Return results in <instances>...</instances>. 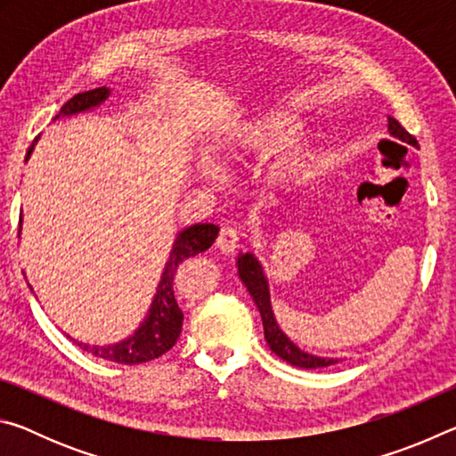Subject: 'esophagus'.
<instances>
[{"label":"esophagus","mask_w":456,"mask_h":456,"mask_svg":"<svg viewBox=\"0 0 456 456\" xmlns=\"http://www.w3.org/2000/svg\"><path fill=\"white\" fill-rule=\"evenodd\" d=\"M239 239H241V231L233 225H225L221 229L217 237V247L223 253H233L239 247Z\"/></svg>","instance_id":"34e87169"}]
</instances>
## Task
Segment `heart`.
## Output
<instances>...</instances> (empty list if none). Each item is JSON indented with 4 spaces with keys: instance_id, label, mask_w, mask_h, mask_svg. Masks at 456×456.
Instances as JSON below:
<instances>
[{
    "instance_id": "b5f03b06",
    "label": "heart",
    "mask_w": 456,
    "mask_h": 456,
    "mask_svg": "<svg viewBox=\"0 0 456 456\" xmlns=\"http://www.w3.org/2000/svg\"><path fill=\"white\" fill-rule=\"evenodd\" d=\"M302 118L293 112L259 114V117L245 122V125L229 138L227 144L223 146V151L219 152V157L223 163H227L229 159L239 157V154L272 152L275 149H280V146L291 142L293 138H297V134L302 133ZM310 160L312 154L307 151L291 149L275 160L272 173L277 181H289L299 173H304L305 167L310 165ZM197 171L207 181H217V168H215L209 160H200Z\"/></svg>"
}]
</instances>
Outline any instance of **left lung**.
Wrapping results in <instances>:
<instances>
[{
    "mask_svg": "<svg viewBox=\"0 0 456 456\" xmlns=\"http://www.w3.org/2000/svg\"><path fill=\"white\" fill-rule=\"evenodd\" d=\"M388 133L392 138H396L400 142H406L419 149V142L416 138L406 133L403 125L396 118L388 117ZM237 275L239 280L243 281L247 291L251 293L253 302H256L257 310L261 314V322H264V334L269 344V348L280 356L281 360L288 362L291 366L297 368H305V370H314V368H328L331 364H338V358H322V356H314V354L305 352L291 342V339L283 334V330L277 326V320L273 315V307H272V296H269V283L267 277L264 273V267H261L259 259L253 256L251 251L247 253H239L237 257Z\"/></svg>",
    "mask_w": 456,
    "mask_h": 456,
    "instance_id": "obj_1",
    "label": "left lung"
}]
</instances>
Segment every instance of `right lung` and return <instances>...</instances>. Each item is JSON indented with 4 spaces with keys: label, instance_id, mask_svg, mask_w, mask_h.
Instances as JSON below:
<instances>
[{
    "label": "right lung",
    "instance_id": "obj_1",
    "mask_svg": "<svg viewBox=\"0 0 456 456\" xmlns=\"http://www.w3.org/2000/svg\"><path fill=\"white\" fill-rule=\"evenodd\" d=\"M110 88H94L88 92H82V94H76L74 98L68 100V102L60 108L56 118H68L74 117V114H82L88 110H94L96 106L106 102L108 96H110ZM40 138V136H37ZM37 138L28 149L26 160L32 157L34 146ZM20 233H21V219H20ZM219 235V227L213 225V223H197V225H189L176 235L171 256L165 265V272L160 275L157 293H154L151 310L146 314V318L141 322V326L134 330V334L128 338L120 339L117 344L108 346H90L84 342H76L82 350H86L92 356H98L108 362H118V364H142V362H151L154 358L163 356L168 350L173 348L176 339L181 336L183 330V312L179 304L175 299V277L176 272L184 259L195 257L199 253L209 249L215 243V239ZM70 338V336H68Z\"/></svg>",
    "mask_w": 456,
    "mask_h": 456
}]
</instances>
